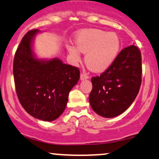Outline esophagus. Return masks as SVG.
<instances>
[{
	"mask_svg": "<svg viewBox=\"0 0 159 159\" xmlns=\"http://www.w3.org/2000/svg\"><path fill=\"white\" fill-rule=\"evenodd\" d=\"M88 78H89V76L87 75L86 74L85 72H82V73H81V80L88 79Z\"/></svg>",
	"mask_w": 159,
	"mask_h": 159,
	"instance_id": "34e87169",
	"label": "esophagus"
}]
</instances>
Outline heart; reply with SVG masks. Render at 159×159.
I'll return each mask as SVG.
<instances>
[{"mask_svg":"<svg viewBox=\"0 0 159 159\" xmlns=\"http://www.w3.org/2000/svg\"><path fill=\"white\" fill-rule=\"evenodd\" d=\"M77 46L67 45V48L75 61L81 57V53H86L85 62L95 72H102L112 64L119 54L121 41L114 32H106L100 29L82 30L75 37Z\"/></svg>","mask_w":159,"mask_h":159,"instance_id":"1","label":"heart"}]
</instances>
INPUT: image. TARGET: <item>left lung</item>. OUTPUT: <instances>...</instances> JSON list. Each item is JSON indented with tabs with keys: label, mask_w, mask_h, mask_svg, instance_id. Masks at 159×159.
Instances as JSON below:
<instances>
[{
	"label": "left lung",
	"mask_w": 159,
	"mask_h": 159,
	"mask_svg": "<svg viewBox=\"0 0 159 159\" xmlns=\"http://www.w3.org/2000/svg\"><path fill=\"white\" fill-rule=\"evenodd\" d=\"M141 75L139 48L134 45L125 47L103 73L91 78L89 101L93 110L106 118L126 111L139 92Z\"/></svg>",
	"instance_id": "1"
}]
</instances>
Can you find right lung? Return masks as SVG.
<instances>
[{"instance_id": "1", "label": "right lung", "mask_w": 159, "mask_h": 159, "mask_svg": "<svg viewBox=\"0 0 159 159\" xmlns=\"http://www.w3.org/2000/svg\"><path fill=\"white\" fill-rule=\"evenodd\" d=\"M38 32L36 29L27 32L16 50L14 81L24 109L36 119L50 122L64 111L69 92L79 80L80 71L57 58L36 59L32 43Z\"/></svg>"}]
</instances>
